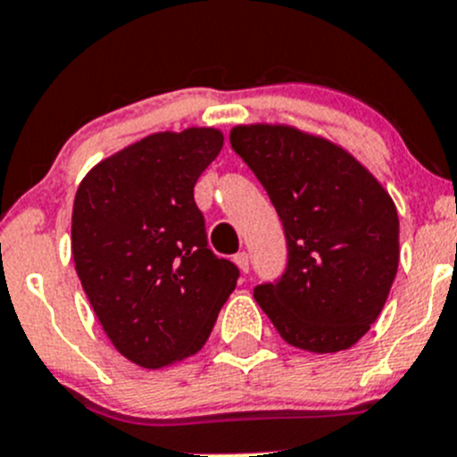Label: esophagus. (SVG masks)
Returning <instances> with one entry per match:
<instances>
[{"instance_id":"34e87169","label":"esophagus","mask_w":457,"mask_h":457,"mask_svg":"<svg viewBox=\"0 0 457 457\" xmlns=\"http://www.w3.org/2000/svg\"><path fill=\"white\" fill-rule=\"evenodd\" d=\"M236 264L240 267L242 273H249V253L246 251H240V253H236Z\"/></svg>"}]
</instances>
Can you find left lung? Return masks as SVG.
<instances>
[{"mask_svg": "<svg viewBox=\"0 0 457 457\" xmlns=\"http://www.w3.org/2000/svg\"><path fill=\"white\" fill-rule=\"evenodd\" d=\"M231 147L253 170L285 228L287 267L253 298L289 345H354L386 305L399 264L390 195L352 154L285 125H240Z\"/></svg>", "mask_w": 457, "mask_h": 457, "instance_id": "1", "label": "left lung"}]
</instances>
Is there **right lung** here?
I'll return each mask as SVG.
<instances>
[{
  "mask_svg": "<svg viewBox=\"0 0 457 457\" xmlns=\"http://www.w3.org/2000/svg\"><path fill=\"white\" fill-rule=\"evenodd\" d=\"M221 145L211 128L152 134L98 163L73 199L82 289L116 350L143 368L202 350L240 278L211 251L195 204Z\"/></svg>",
  "mask_w": 457,
  "mask_h": 457,
  "instance_id": "obj_1",
  "label": "right lung"
}]
</instances>
